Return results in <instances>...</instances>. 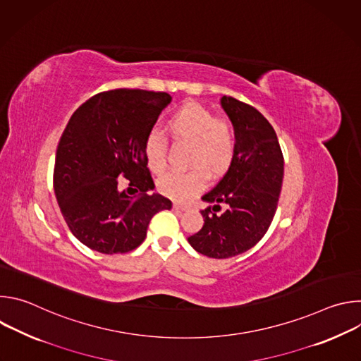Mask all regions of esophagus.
Returning <instances> with one entry per match:
<instances>
[{"instance_id": "1", "label": "esophagus", "mask_w": 361, "mask_h": 361, "mask_svg": "<svg viewBox=\"0 0 361 361\" xmlns=\"http://www.w3.org/2000/svg\"><path fill=\"white\" fill-rule=\"evenodd\" d=\"M173 209H174L176 212H185L188 207H187V205H184V204H178V202H174Z\"/></svg>"}]
</instances>
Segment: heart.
<instances>
[{"instance_id": "heart-1", "label": "heart", "mask_w": 361, "mask_h": 361, "mask_svg": "<svg viewBox=\"0 0 361 361\" xmlns=\"http://www.w3.org/2000/svg\"><path fill=\"white\" fill-rule=\"evenodd\" d=\"M166 130L174 142L188 144L187 163L192 166L184 173H167L160 178L159 187L170 198L187 200L207 184L209 174L219 178L231 169L237 138L228 120L216 118L212 110L197 102H187L167 118ZM144 152L148 167L161 173L166 167V138L160 133H151Z\"/></svg>"}]
</instances>
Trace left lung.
Instances as JSON below:
<instances>
[{"mask_svg":"<svg viewBox=\"0 0 361 361\" xmlns=\"http://www.w3.org/2000/svg\"><path fill=\"white\" fill-rule=\"evenodd\" d=\"M237 138L235 160L226 176L201 200L202 228L188 237L191 247L212 259H228L259 243L277 210L284 159L271 124L254 107L233 97H221ZM220 203L226 210L219 214Z\"/></svg>","mask_w":361,"mask_h":361,"instance_id":"8db88e82","label":"left lung"}]
</instances>
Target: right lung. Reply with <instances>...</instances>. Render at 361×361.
I'll list each match as a JSON object with an SVG mask.
<instances>
[{"mask_svg": "<svg viewBox=\"0 0 361 361\" xmlns=\"http://www.w3.org/2000/svg\"><path fill=\"white\" fill-rule=\"evenodd\" d=\"M167 92L117 88L95 94L73 114L59 142L54 191L71 233L102 254L128 252L171 201L154 190L145 140ZM128 184L121 190V181Z\"/></svg>", "mask_w": 361, "mask_h": 361, "instance_id": "right-lung-1", "label": "right lung"}]
</instances>
